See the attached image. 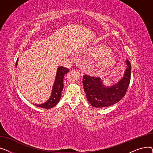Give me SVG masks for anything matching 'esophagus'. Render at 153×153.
Wrapping results in <instances>:
<instances>
[{"mask_svg":"<svg viewBox=\"0 0 153 153\" xmlns=\"http://www.w3.org/2000/svg\"><path fill=\"white\" fill-rule=\"evenodd\" d=\"M77 73H78V74H79V76L81 77V76H83L84 72H83V71H82V70L81 69H78L77 70Z\"/></svg>","mask_w":153,"mask_h":153,"instance_id":"1","label":"esophagus"}]
</instances>
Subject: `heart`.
I'll return each instance as SVG.
<instances>
[{"label":"heart","mask_w":153,"mask_h":153,"mask_svg":"<svg viewBox=\"0 0 153 153\" xmlns=\"http://www.w3.org/2000/svg\"><path fill=\"white\" fill-rule=\"evenodd\" d=\"M90 53L95 56L97 65L103 69H109L113 67L116 63V58L114 55L110 51L107 46H100L94 48Z\"/></svg>","instance_id":"b5f03b06"}]
</instances>
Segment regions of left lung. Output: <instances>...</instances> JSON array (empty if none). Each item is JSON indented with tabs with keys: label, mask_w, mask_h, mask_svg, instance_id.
Segmentation results:
<instances>
[{
	"label": "left lung",
	"mask_w": 153,
	"mask_h": 153,
	"mask_svg": "<svg viewBox=\"0 0 153 153\" xmlns=\"http://www.w3.org/2000/svg\"><path fill=\"white\" fill-rule=\"evenodd\" d=\"M126 69L123 77L111 86L103 84L99 77L85 75L83 76V87L87 100L96 108L106 107L118 102L126 94L130 82L131 64L126 60Z\"/></svg>",
	"instance_id": "obj_1"
}]
</instances>
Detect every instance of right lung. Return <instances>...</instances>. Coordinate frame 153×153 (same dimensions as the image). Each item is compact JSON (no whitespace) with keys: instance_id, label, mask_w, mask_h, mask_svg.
I'll return each instance as SVG.
<instances>
[{"instance_id":"1","label":"right lung","mask_w":153,"mask_h":153,"mask_svg":"<svg viewBox=\"0 0 153 153\" xmlns=\"http://www.w3.org/2000/svg\"><path fill=\"white\" fill-rule=\"evenodd\" d=\"M18 60L19 59H17V62H16V65H15L16 67L17 66ZM68 72H69V69L65 67L59 66L58 68L57 71H56V74L54 84L52 88L51 94L50 99L43 103L39 104V105H35L39 107L44 108L46 109H49L54 107L55 105H57L58 103L60 100L61 92L64 87V84H63L64 76L66 74H67Z\"/></svg>"}]
</instances>
